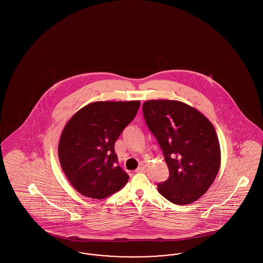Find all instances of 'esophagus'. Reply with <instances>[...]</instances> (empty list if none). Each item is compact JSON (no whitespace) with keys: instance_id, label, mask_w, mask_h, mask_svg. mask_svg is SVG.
Returning <instances> with one entry per match:
<instances>
[{"instance_id":"obj_1","label":"esophagus","mask_w":263,"mask_h":263,"mask_svg":"<svg viewBox=\"0 0 263 263\" xmlns=\"http://www.w3.org/2000/svg\"><path fill=\"white\" fill-rule=\"evenodd\" d=\"M135 172H136V173H145V172H146V167H145L144 165H141V166L138 167Z\"/></svg>"}]
</instances>
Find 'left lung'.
I'll use <instances>...</instances> for the list:
<instances>
[{
  "instance_id": "left-lung-1",
  "label": "left lung",
  "mask_w": 263,
  "mask_h": 263,
  "mask_svg": "<svg viewBox=\"0 0 263 263\" xmlns=\"http://www.w3.org/2000/svg\"><path fill=\"white\" fill-rule=\"evenodd\" d=\"M146 124L163 151L170 175L158 190L185 205L200 198L220 168V145L212 123L198 110L175 100L143 103Z\"/></svg>"
}]
</instances>
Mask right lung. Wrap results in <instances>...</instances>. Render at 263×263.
I'll list each match as a JSON object with an SVG mask.
<instances>
[{
	"label": "right lung",
	"mask_w": 263,
	"mask_h": 263,
	"mask_svg": "<svg viewBox=\"0 0 263 263\" xmlns=\"http://www.w3.org/2000/svg\"><path fill=\"white\" fill-rule=\"evenodd\" d=\"M140 101H99L83 107L63 130L58 155L63 172L82 195L103 199L129 175L119 166L116 140L136 116Z\"/></svg>",
	"instance_id": "obj_1"
}]
</instances>
